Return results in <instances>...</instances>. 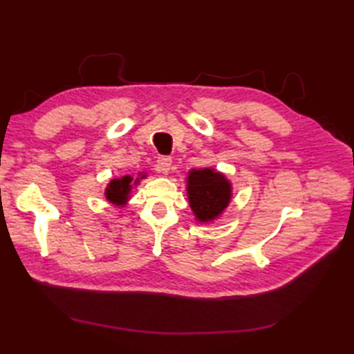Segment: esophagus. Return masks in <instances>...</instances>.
<instances>
[{
	"mask_svg": "<svg viewBox=\"0 0 354 354\" xmlns=\"http://www.w3.org/2000/svg\"><path fill=\"white\" fill-rule=\"evenodd\" d=\"M171 167V158L170 156H160L156 161V170L162 173V175H167Z\"/></svg>",
	"mask_w": 354,
	"mask_h": 354,
	"instance_id": "esophagus-1",
	"label": "esophagus"
}]
</instances>
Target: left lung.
Wrapping results in <instances>:
<instances>
[{"mask_svg":"<svg viewBox=\"0 0 354 354\" xmlns=\"http://www.w3.org/2000/svg\"><path fill=\"white\" fill-rule=\"evenodd\" d=\"M231 183L214 169L190 170L187 176V196L199 222L217 219L231 201Z\"/></svg>","mask_w":354,"mask_h":354,"instance_id":"obj_1","label":"left lung"}]
</instances>
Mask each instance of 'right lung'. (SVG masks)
Here are the masks:
<instances>
[{
  "instance_id": "add662e5",
  "label": "right lung",
  "mask_w": 354,
  "mask_h": 354,
  "mask_svg": "<svg viewBox=\"0 0 354 354\" xmlns=\"http://www.w3.org/2000/svg\"><path fill=\"white\" fill-rule=\"evenodd\" d=\"M145 176L140 178H132L129 175L122 176L118 179H112V181L108 184L106 192H104V196L111 202V204L123 207L126 205L127 199L131 196V190L133 185H137L140 183V179H142Z\"/></svg>"
}]
</instances>
